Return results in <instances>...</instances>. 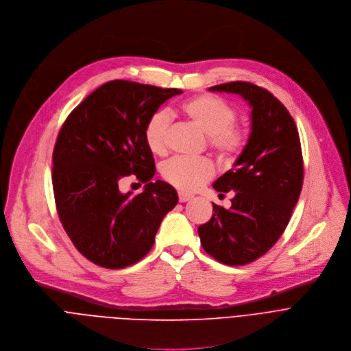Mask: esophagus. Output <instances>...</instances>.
I'll use <instances>...</instances> for the list:
<instances>
[{
  "mask_svg": "<svg viewBox=\"0 0 351 351\" xmlns=\"http://www.w3.org/2000/svg\"><path fill=\"white\" fill-rule=\"evenodd\" d=\"M178 199H180V202H188V200H191L192 199V196L191 195H186V193H184V192H180L178 193Z\"/></svg>",
  "mask_w": 351,
  "mask_h": 351,
  "instance_id": "34e87169",
  "label": "esophagus"
}]
</instances>
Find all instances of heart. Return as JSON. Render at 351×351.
<instances>
[{"mask_svg": "<svg viewBox=\"0 0 351 351\" xmlns=\"http://www.w3.org/2000/svg\"><path fill=\"white\" fill-rule=\"evenodd\" d=\"M181 112L207 134L208 145L221 159L237 155L245 141L242 128L234 124L237 112L224 99L215 95H197L182 102ZM170 132V116L155 112L144 128L145 143L155 155H165ZM215 174V167L206 159L176 158L162 167L163 178L181 192H195Z\"/></svg>", "mask_w": 351, "mask_h": 351, "instance_id": "1", "label": "heart"}]
</instances>
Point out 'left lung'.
Here are the masks:
<instances>
[{
  "label": "left lung",
  "mask_w": 351,
  "mask_h": 351,
  "mask_svg": "<svg viewBox=\"0 0 351 351\" xmlns=\"http://www.w3.org/2000/svg\"><path fill=\"white\" fill-rule=\"evenodd\" d=\"M241 95L250 106V134L231 170L215 181L220 195L235 192L227 210L199 226L203 249L220 263L243 265L265 254L285 231L303 185L298 127L269 91L246 82L210 87Z\"/></svg>",
  "instance_id": "obj_1"
}]
</instances>
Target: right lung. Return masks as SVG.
<instances>
[{"mask_svg": "<svg viewBox=\"0 0 351 351\" xmlns=\"http://www.w3.org/2000/svg\"><path fill=\"white\" fill-rule=\"evenodd\" d=\"M181 93L113 80L75 108L59 131L52 156L58 215L76 249L97 265L117 269L141 260L178 202L170 184L151 181L156 169L144 128ZM131 173L146 184L141 194L119 191Z\"/></svg>", "mask_w": 351, "mask_h": 351, "instance_id": "add662e5", "label": "right lung"}]
</instances>
